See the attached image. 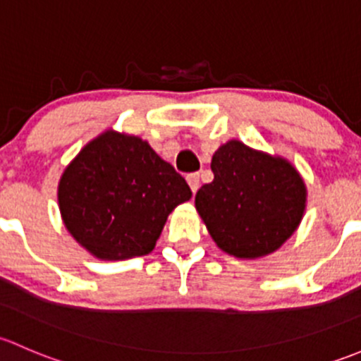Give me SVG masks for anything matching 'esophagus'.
<instances>
[{
    "mask_svg": "<svg viewBox=\"0 0 361 361\" xmlns=\"http://www.w3.org/2000/svg\"><path fill=\"white\" fill-rule=\"evenodd\" d=\"M185 180H188L189 188H191L192 192H196L200 189V173H189L188 177H185Z\"/></svg>",
    "mask_w": 361,
    "mask_h": 361,
    "instance_id": "1",
    "label": "esophagus"
}]
</instances>
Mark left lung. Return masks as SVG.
Returning a JSON list of instances; mask_svg holds the SVG:
<instances>
[{"label": "left lung", "mask_w": 361, "mask_h": 361, "mask_svg": "<svg viewBox=\"0 0 361 361\" xmlns=\"http://www.w3.org/2000/svg\"><path fill=\"white\" fill-rule=\"evenodd\" d=\"M210 169L214 180L198 189L195 207L222 252L254 261L297 231L307 189L287 158L233 139L215 151Z\"/></svg>", "instance_id": "8db88e82"}]
</instances>
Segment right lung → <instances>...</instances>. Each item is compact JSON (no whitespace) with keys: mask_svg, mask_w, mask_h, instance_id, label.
Returning <instances> with one entry per match:
<instances>
[{"mask_svg":"<svg viewBox=\"0 0 361 361\" xmlns=\"http://www.w3.org/2000/svg\"><path fill=\"white\" fill-rule=\"evenodd\" d=\"M191 196L147 140L113 128L74 156L57 188L66 229L100 261L153 252L169 215Z\"/></svg>","mask_w":361,"mask_h":361,"instance_id":"add662e5","label":"right lung"}]
</instances>
